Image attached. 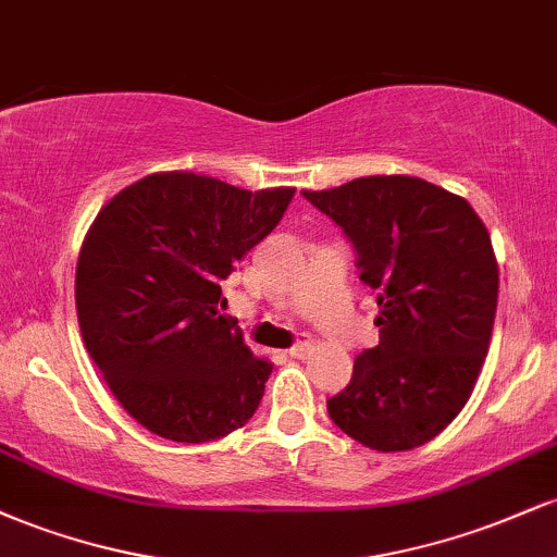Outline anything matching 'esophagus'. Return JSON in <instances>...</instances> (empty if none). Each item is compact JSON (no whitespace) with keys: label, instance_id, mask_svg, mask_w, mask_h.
Returning <instances> with one entry per match:
<instances>
[{"label":"esophagus","instance_id":"esophagus-1","mask_svg":"<svg viewBox=\"0 0 557 557\" xmlns=\"http://www.w3.org/2000/svg\"><path fill=\"white\" fill-rule=\"evenodd\" d=\"M311 348H314V343H311L309 337H300V341L293 345V348L287 350V354H290L293 359H306V356L311 354Z\"/></svg>","mask_w":557,"mask_h":557}]
</instances>
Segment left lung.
<instances>
[{"label":"left lung","mask_w":557,"mask_h":557,"mask_svg":"<svg viewBox=\"0 0 557 557\" xmlns=\"http://www.w3.org/2000/svg\"><path fill=\"white\" fill-rule=\"evenodd\" d=\"M304 196L354 243L380 306V345L359 354L330 419L380 453L430 443L461 413L490 350L500 274L487 227L466 198L421 177Z\"/></svg>","instance_id":"left-lung-1"}]
</instances>
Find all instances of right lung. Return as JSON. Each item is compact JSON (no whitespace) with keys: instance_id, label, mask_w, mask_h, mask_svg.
Masks as SVG:
<instances>
[{"instance_id":"obj_1","label":"right lung","mask_w":557,"mask_h":557,"mask_svg":"<svg viewBox=\"0 0 557 557\" xmlns=\"http://www.w3.org/2000/svg\"><path fill=\"white\" fill-rule=\"evenodd\" d=\"M293 194L172 170L127 185L96 214L75 311L88 356L140 426L209 443L253 417L272 361L220 314L222 280L277 227Z\"/></svg>"}]
</instances>
